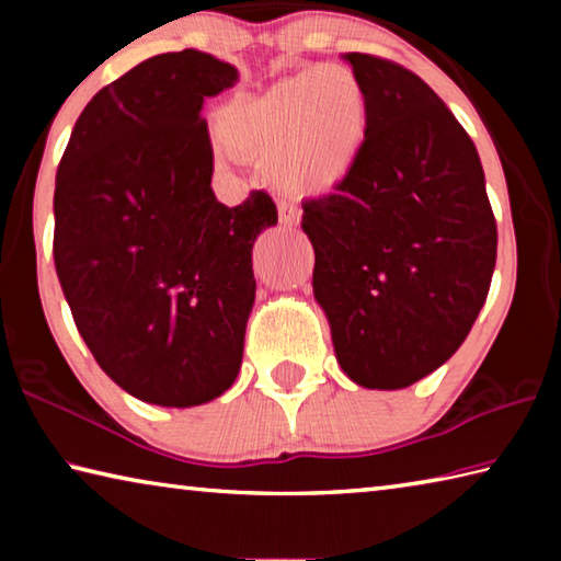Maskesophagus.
Masks as SVG:
<instances>
[{"instance_id": "obj_1", "label": "esophagus", "mask_w": 561, "mask_h": 561, "mask_svg": "<svg viewBox=\"0 0 561 561\" xmlns=\"http://www.w3.org/2000/svg\"><path fill=\"white\" fill-rule=\"evenodd\" d=\"M277 210H279V222H282L284 227H297V225H299L301 210H299V207L294 205L291 201H279Z\"/></svg>"}]
</instances>
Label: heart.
<instances>
[{
    "instance_id": "obj_1",
    "label": "heart",
    "mask_w": 561,
    "mask_h": 561,
    "mask_svg": "<svg viewBox=\"0 0 561 561\" xmlns=\"http://www.w3.org/2000/svg\"><path fill=\"white\" fill-rule=\"evenodd\" d=\"M217 133L237 156L270 158V175L301 195L331 193L371 136V99L346 66H311L220 108Z\"/></svg>"
}]
</instances>
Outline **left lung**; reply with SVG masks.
I'll list each match as a JSON object with an SVG mask.
<instances>
[{
  "mask_svg": "<svg viewBox=\"0 0 561 561\" xmlns=\"http://www.w3.org/2000/svg\"><path fill=\"white\" fill-rule=\"evenodd\" d=\"M371 99L364 158L304 201L314 297L351 381L396 391L443 366L478 319L497 257L485 173L468 133L401 64L344 54Z\"/></svg>",
  "mask_w": 561,
  "mask_h": 561,
  "instance_id": "left-lung-1",
  "label": "left lung"
}]
</instances>
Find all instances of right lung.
Wrapping results in <instances>:
<instances>
[{
  "label": "right lung",
  "instance_id": "right-lung-1",
  "mask_svg": "<svg viewBox=\"0 0 561 561\" xmlns=\"http://www.w3.org/2000/svg\"><path fill=\"white\" fill-rule=\"evenodd\" d=\"M232 64L158 54L101 89L56 173L54 264L96 364L146 403L190 408L234 383L254 304L252 244L277 205L217 203L201 111Z\"/></svg>",
  "mask_w": 561,
  "mask_h": 561
}]
</instances>
